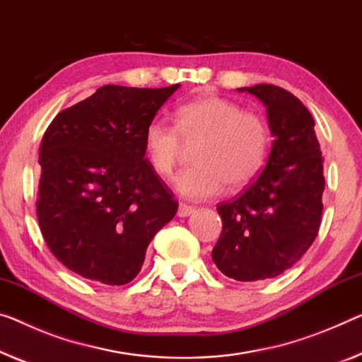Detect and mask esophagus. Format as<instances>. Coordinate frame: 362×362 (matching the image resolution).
I'll return each mask as SVG.
<instances>
[{"label":"esophagus","instance_id":"1","mask_svg":"<svg viewBox=\"0 0 362 362\" xmlns=\"http://www.w3.org/2000/svg\"><path fill=\"white\" fill-rule=\"evenodd\" d=\"M196 212V207H192V205H187V204H180V207H177V216H189Z\"/></svg>","mask_w":362,"mask_h":362}]
</instances>
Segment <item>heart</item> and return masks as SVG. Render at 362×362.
Masks as SVG:
<instances>
[{"label": "heart", "instance_id": "1", "mask_svg": "<svg viewBox=\"0 0 362 362\" xmlns=\"http://www.w3.org/2000/svg\"><path fill=\"white\" fill-rule=\"evenodd\" d=\"M200 139L194 150L197 165L175 177V189L192 200L214 197L247 185L264 165L270 132L255 111L218 95H204L175 111V126L152 119L144 131V150L153 171L170 176L180 160L182 141Z\"/></svg>", "mask_w": 362, "mask_h": 362}]
</instances>
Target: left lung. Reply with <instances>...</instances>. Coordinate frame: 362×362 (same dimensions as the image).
I'll list each match as a JSON object with an SVG mask.
<instances>
[{
	"label": "left lung",
	"instance_id": "1",
	"mask_svg": "<svg viewBox=\"0 0 362 362\" xmlns=\"http://www.w3.org/2000/svg\"><path fill=\"white\" fill-rule=\"evenodd\" d=\"M238 90L265 105L274 142L257 180L216 207L223 230L212 259L223 275L257 281L291 269L314 243L324 209V157L301 100L272 84Z\"/></svg>",
	"mask_w": 362,
	"mask_h": 362
}]
</instances>
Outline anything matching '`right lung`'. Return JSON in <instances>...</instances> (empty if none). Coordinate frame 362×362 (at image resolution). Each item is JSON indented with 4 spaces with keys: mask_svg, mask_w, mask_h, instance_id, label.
Wrapping results in <instances>:
<instances>
[{
    "mask_svg": "<svg viewBox=\"0 0 362 362\" xmlns=\"http://www.w3.org/2000/svg\"><path fill=\"white\" fill-rule=\"evenodd\" d=\"M180 88L103 86L57 115L42 139L37 218L49 251L74 274L126 285L177 200L155 173L144 131Z\"/></svg>",
    "mask_w": 362,
    "mask_h": 362,
    "instance_id": "1",
    "label": "right lung"
}]
</instances>
